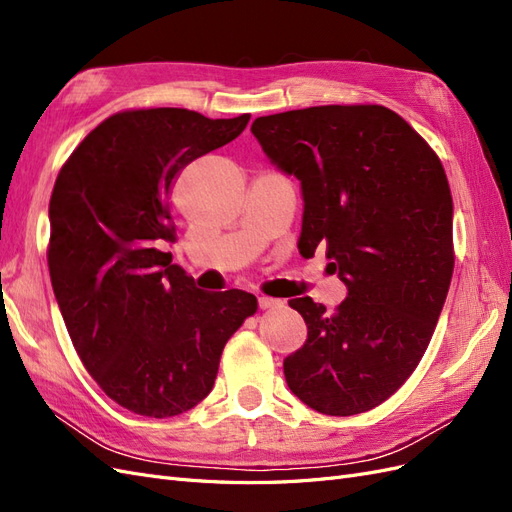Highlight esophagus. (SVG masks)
<instances>
[{"label": "esophagus", "mask_w": 512, "mask_h": 512, "mask_svg": "<svg viewBox=\"0 0 512 512\" xmlns=\"http://www.w3.org/2000/svg\"><path fill=\"white\" fill-rule=\"evenodd\" d=\"M258 305L260 309H275V307H282V301L273 297H258Z\"/></svg>", "instance_id": "34e87169"}]
</instances>
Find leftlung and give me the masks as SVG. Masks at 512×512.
Returning <instances> with one entry per match:
<instances>
[{
	"label": "left lung",
	"instance_id": "1",
	"mask_svg": "<svg viewBox=\"0 0 512 512\" xmlns=\"http://www.w3.org/2000/svg\"><path fill=\"white\" fill-rule=\"evenodd\" d=\"M252 134L301 181L299 252L324 247L348 286L333 314L288 305L307 342L284 361L290 391L322 414L380 406L404 384L436 331L455 267L453 196L425 138L380 104H327L258 117Z\"/></svg>",
	"mask_w": 512,
	"mask_h": 512
}]
</instances>
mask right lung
I'll return each instance as SVG.
<instances>
[{
    "mask_svg": "<svg viewBox=\"0 0 512 512\" xmlns=\"http://www.w3.org/2000/svg\"><path fill=\"white\" fill-rule=\"evenodd\" d=\"M250 115L130 108L104 119L61 166L46 247L55 299L76 354L115 404L177 416L203 401L220 356L258 301L205 292L173 265L170 183L245 130Z\"/></svg>",
    "mask_w": 512,
    "mask_h": 512,
    "instance_id": "right-lung-1",
    "label": "right lung"
}]
</instances>
